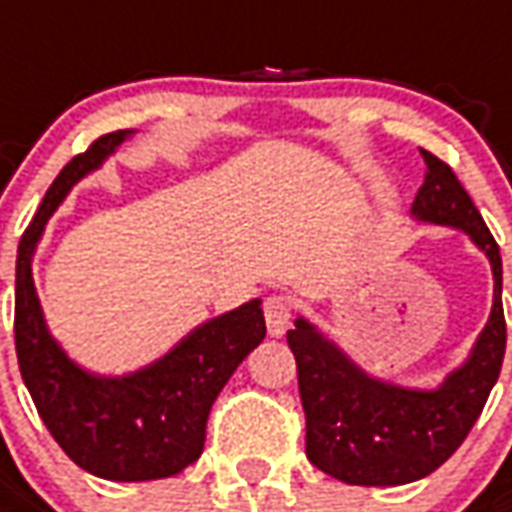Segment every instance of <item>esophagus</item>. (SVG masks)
Segmentation results:
<instances>
[{"label":"esophagus","instance_id":"34e87169","mask_svg":"<svg viewBox=\"0 0 512 512\" xmlns=\"http://www.w3.org/2000/svg\"><path fill=\"white\" fill-rule=\"evenodd\" d=\"M263 315H266L268 334L279 337V334L288 332L290 315H293V301L288 296H268L266 304H263Z\"/></svg>","mask_w":512,"mask_h":512}]
</instances>
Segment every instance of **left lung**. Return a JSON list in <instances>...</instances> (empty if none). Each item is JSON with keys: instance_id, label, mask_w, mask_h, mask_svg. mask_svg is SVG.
I'll return each instance as SVG.
<instances>
[{"instance_id": "1", "label": "left lung", "mask_w": 512, "mask_h": 512, "mask_svg": "<svg viewBox=\"0 0 512 512\" xmlns=\"http://www.w3.org/2000/svg\"><path fill=\"white\" fill-rule=\"evenodd\" d=\"M419 153L428 172L411 213L472 235L494 268V310L469 362L433 392L365 376L310 323L296 321L288 345L296 356L307 417V458L348 485H403L436 472L469 436L505 359L499 246L450 164L422 147Z\"/></svg>"}]
</instances>
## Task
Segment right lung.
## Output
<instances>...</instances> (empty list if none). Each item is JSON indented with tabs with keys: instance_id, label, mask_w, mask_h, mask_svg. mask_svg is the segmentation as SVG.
Listing matches in <instances>:
<instances>
[{
	"instance_id": "1",
	"label": "right lung",
	"mask_w": 512,
	"mask_h": 512,
	"mask_svg": "<svg viewBox=\"0 0 512 512\" xmlns=\"http://www.w3.org/2000/svg\"><path fill=\"white\" fill-rule=\"evenodd\" d=\"M131 131H112L73 156L21 235L16 260V356L43 425L84 472L142 483L183 472L200 458L213 400L246 354L263 343L260 301H249L175 345L156 365L126 378H95L51 340L32 285V255L54 208L76 180L101 167Z\"/></svg>"
}]
</instances>
